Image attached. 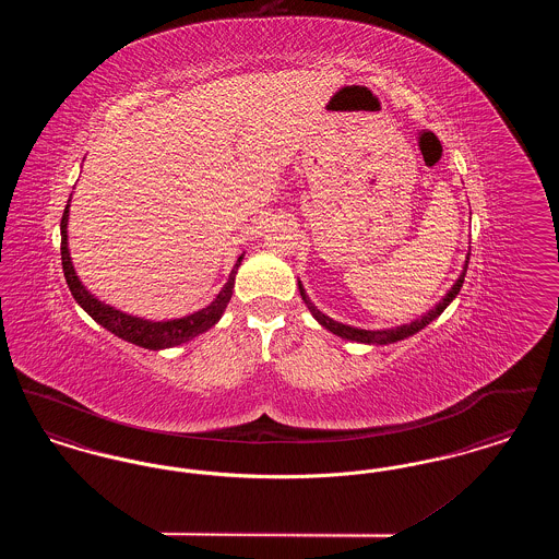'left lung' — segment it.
I'll return each instance as SVG.
<instances>
[{
	"instance_id": "left-lung-1",
	"label": "left lung",
	"mask_w": 559,
	"mask_h": 559,
	"mask_svg": "<svg viewBox=\"0 0 559 559\" xmlns=\"http://www.w3.org/2000/svg\"><path fill=\"white\" fill-rule=\"evenodd\" d=\"M467 264H469V253H467V258H465V266H463V272L459 274V278H456V283L452 285L451 292L447 293L438 304H436V308H431L429 312H426L421 319L413 320V322H408V324H400V326H392V329H379V331H367V329H358V326H349V324H344V322H337V320L329 319L326 314H322L319 308L310 301V297L306 295V289H304V285L301 283H297L299 285V293H301V299L306 301V306H308V310L312 312V317L319 320V324H322L326 331H331L333 335H337V337H342V340H349V342H358V344H369V346H388V344H394V342H400V340H406V337H411V335H415V333H419L424 326H427L431 320L438 319L444 310H447V306L451 304L452 299L459 295L461 292V287H463V281H465V272H467Z\"/></svg>"
}]
</instances>
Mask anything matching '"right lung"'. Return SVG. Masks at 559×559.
Returning a JSON list of instances; mask_svg holds the SVG:
<instances>
[{"instance_id":"add662e5","label":"right lung","mask_w":559,"mask_h":559,"mask_svg":"<svg viewBox=\"0 0 559 559\" xmlns=\"http://www.w3.org/2000/svg\"><path fill=\"white\" fill-rule=\"evenodd\" d=\"M69 207H71V199L64 207L62 219H60V255H62V270H64V278L67 285L73 293L75 301L80 304L81 308L96 320L98 324H103L107 331L115 333L117 337L130 342L133 346L146 347V349H165V347L180 346L187 344L190 340H194L197 335L210 331L217 320L222 319L230 297H233V289H235V276L239 270L242 255H239L237 264L233 267L228 283L219 289L215 295L210 306H205L199 312H192L188 317L174 320H155L140 319V317H132L126 314L112 306H108L105 301H100L96 295L87 292L83 287V283L73 267L71 262V253H69V237H67V224H69Z\"/></svg>"}]
</instances>
